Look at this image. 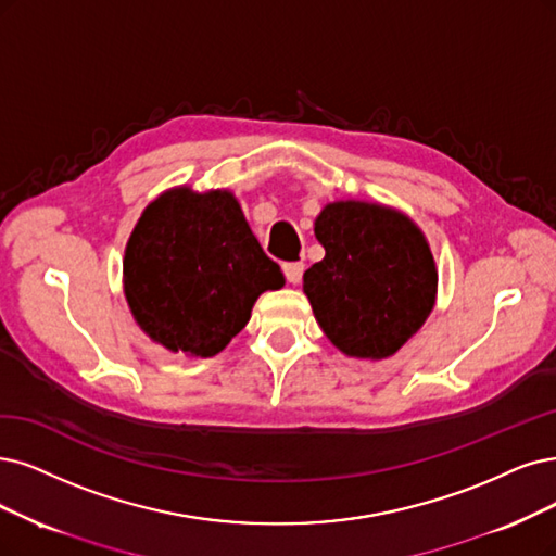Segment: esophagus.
<instances>
[{
  "mask_svg": "<svg viewBox=\"0 0 556 556\" xmlns=\"http://www.w3.org/2000/svg\"><path fill=\"white\" fill-rule=\"evenodd\" d=\"M302 273H304V263H300V261L283 263V275H286V279H289L291 283H300Z\"/></svg>",
  "mask_w": 556,
  "mask_h": 556,
  "instance_id": "esophagus-1",
  "label": "esophagus"
}]
</instances>
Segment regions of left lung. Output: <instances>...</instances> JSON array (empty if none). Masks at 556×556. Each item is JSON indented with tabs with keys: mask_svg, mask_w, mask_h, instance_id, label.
<instances>
[{
	"mask_svg": "<svg viewBox=\"0 0 556 556\" xmlns=\"http://www.w3.org/2000/svg\"><path fill=\"white\" fill-rule=\"evenodd\" d=\"M314 233L325 258L302 289L325 337L348 357H392L435 304L438 270L419 226L380 203L334 201Z\"/></svg>",
	"mask_w": 556,
	"mask_h": 556,
	"instance_id": "obj_1",
	"label": "left lung"
}]
</instances>
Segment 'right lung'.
I'll return each mask as SVG.
<instances>
[{
    "label": "right lung",
    "instance_id": "add662e5",
    "mask_svg": "<svg viewBox=\"0 0 556 556\" xmlns=\"http://www.w3.org/2000/svg\"><path fill=\"white\" fill-rule=\"evenodd\" d=\"M283 286L240 203L226 190L174 188L141 213L123 258V291L137 325L172 353L213 357Z\"/></svg>",
    "mask_w": 556,
    "mask_h": 556
}]
</instances>
